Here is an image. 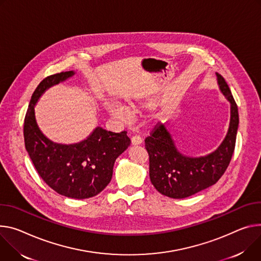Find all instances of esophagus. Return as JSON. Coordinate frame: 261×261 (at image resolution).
Segmentation results:
<instances>
[{
    "mask_svg": "<svg viewBox=\"0 0 261 261\" xmlns=\"http://www.w3.org/2000/svg\"><path fill=\"white\" fill-rule=\"evenodd\" d=\"M141 143H143V138H141L139 135H134V136L131 138V144H132L133 146L140 145Z\"/></svg>",
    "mask_w": 261,
    "mask_h": 261,
    "instance_id": "obj_1",
    "label": "esophagus"
}]
</instances>
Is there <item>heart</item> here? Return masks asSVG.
Instances as JSON below:
<instances>
[{
	"mask_svg": "<svg viewBox=\"0 0 261 261\" xmlns=\"http://www.w3.org/2000/svg\"><path fill=\"white\" fill-rule=\"evenodd\" d=\"M130 109L132 112H139L140 110H145L152 108L154 105L153 101H145V102H139V101H130L129 102ZM108 111L109 113L117 118L120 121H128L131 117V112L128 108H126L123 104L121 103H111L108 105Z\"/></svg>",
	"mask_w": 261,
	"mask_h": 261,
	"instance_id": "obj_1",
	"label": "heart"
}]
</instances>
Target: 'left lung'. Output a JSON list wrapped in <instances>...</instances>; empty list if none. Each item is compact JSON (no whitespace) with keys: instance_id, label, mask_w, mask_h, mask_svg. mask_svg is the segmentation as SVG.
Returning <instances> with one entry per match:
<instances>
[{"instance_id":"obj_1","label":"left lung","mask_w":261,"mask_h":261,"mask_svg":"<svg viewBox=\"0 0 261 261\" xmlns=\"http://www.w3.org/2000/svg\"><path fill=\"white\" fill-rule=\"evenodd\" d=\"M223 96L230 103L228 132L218 147L205 156L189 157L176 147L168 125L157 124L145 139L150 158V179L154 187L173 199H184L216 184L230 163L240 123L239 109L225 79L216 73Z\"/></svg>"}]
</instances>
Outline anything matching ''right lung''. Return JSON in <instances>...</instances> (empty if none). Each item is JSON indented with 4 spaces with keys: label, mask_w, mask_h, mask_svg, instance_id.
I'll return each instance as SVG.
<instances>
[{
    "label": "right lung",
    "mask_w": 261,
    "mask_h": 261,
    "mask_svg": "<svg viewBox=\"0 0 261 261\" xmlns=\"http://www.w3.org/2000/svg\"><path fill=\"white\" fill-rule=\"evenodd\" d=\"M75 75L74 70L44 78L33 92L23 123L26 150L41 177L53 191L72 199L97 196L109 184L115 159L130 146L127 132L97 127L82 141L57 144L39 129L34 107L46 89Z\"/></svg>",
    "instance_id": "add662e5"
}]
</instances>
